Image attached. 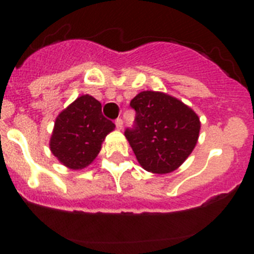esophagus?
Here are the masks:
<instances>
[{
  "mask_svg": "<svg viewBox=\"0 0 254 254\" xmlns=\"http://www.w3.org/2000/svg\"><path fill=\"white\" fill-rule=\"evenodd\" d=\"M116 126H117V128H118V129H122V127H123V120H122V118H117Z\"/></svg>",
  "mask_w": 254,
  "mask_h": 254,
  "instance_id": "esophagus-1",
  "label": "esophagus"
}]
</instances>
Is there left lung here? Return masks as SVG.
<instances>
[{"label": "left lung", "instance_id": "obj_1", "mask_svg": "<svg viewBox=\"0 0 254 254\" xmlns=\"http://www.w3.org/2000/svg\"><path fill=\"white\" fill-rule=\"evenodd\" d=\"M129 105L136 117L125 136L141 167L156 174L176 170L198 140L197 114L181 100L158 91H142Z\"/></svg>", "mask_w": 254, "mask_h": 254}]
</instances>
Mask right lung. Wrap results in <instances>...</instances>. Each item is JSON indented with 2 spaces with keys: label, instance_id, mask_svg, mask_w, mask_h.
Here are the masks:
<instances>
[{
  "label": "right lung",
  "instance_id": "right-lung-1",
  "mask_svg": "<svg viewBox=\"0 0 254 254\" xmlns=\"http://www.w3.org/2000/svg\"><path fill=\"white\" fill-rule=\"evenodd\" d=\"M116 128L102 113V104L90 95H82L61 112L51 137V151L71 169L87 167L99 154L102 142Z\"/></svg>",
  "mask_w": 254,
  "mask_h": 254
}]
</instances>
